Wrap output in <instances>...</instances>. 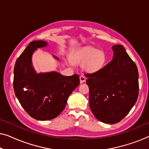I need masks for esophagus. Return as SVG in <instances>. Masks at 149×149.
Wrapping results in <instances>:
<instances>
[{"mask_svg": "<svg viewBox=\"0 0 149 149\" xmlns=\"http://www.w3.org/2000/svg\"><path fill=\"white\" fill-rule=\"evenodd\" d=\"M79 79H80L81 83L85 82V80H86V77H85L84 75H81V76L79 77Z\"/></svg>", "mask_w": 149, "mask_h": 149, "instance_id": "esophagus-1", "label": "esophagus"}]
</instances>
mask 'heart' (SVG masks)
I'll list each match as a JSON object with an SVG mask.
<instances>
[{"instance_id": "obj_1", "label": "heart", "mask_w": 149, "mask_h": 149, "mask_svg": "<svg viewBox=\"0 0 149 149\" xmlns=\"http://www.w3.org/2000/svg\"><path fill=\"white\" fill-rule=\"evenodd\" d=\"M73 62L83 64L87 72H96L104 66L107 56L105 53L94 47H85L77 51L72 56Z\"/></svg>"}]
</instances>
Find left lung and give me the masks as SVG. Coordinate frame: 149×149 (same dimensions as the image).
<instances>
[{
  "mask_svg": "<svg viewBox=\"0 0 149 149\" xmlns=\"http://www.w3.org/2000/svg\"><path fill=\"white\" fill-rule=\"evenodd\" d=\"M113 60L96 72L87 73L89 107L103 123L114 124L129 113L138 99L137 66L121 45L112 47Z\"/></svg>",
  "mask_w": 149,
  "mask_h": 149,
  "instance_id": "1",
  "label": "left lung"
}]
</instances>
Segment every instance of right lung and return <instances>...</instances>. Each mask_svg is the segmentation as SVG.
<instances>
[{"label": "right lung", "instance_id": "obj_1", "mask_svg": "<svg viewBox=\"0 0 149 149\" xmlns=\"http://www.w3.org/2000/svg\"><path fill=\"white\" fill-rule=\"evenodd\" d=\"M47 45L44 40L30 42L17 58L14 67L13 88L16 97L28 115L40 121L58 117L80 82L77 74L68 77L55 71L36 72L32 66V55L37 49Z\"/></svg>", "mask_w": 149, "mask_h": 149}]
</instances>
